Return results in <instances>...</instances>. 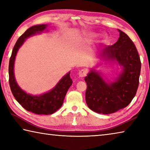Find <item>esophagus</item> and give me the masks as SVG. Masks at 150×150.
I'll list each match as a JSON object with an SVG mask.
<instances>
[{
	"mask_svg": "<svg viewBox=\"0 0 150 150\" xmlns=\"http://www.w3.org/2000/svg\"><path fill=\"white\" fill-rule=\"evenodd\" d=\"M87 70L85 69L80 70L79 72V77H85V76L87 75Z\"/></svg>",
	"mask_w": 150,
	"mask_h": 150,
	"instance_id": "esophagus-1",
	"label": "esophagus"
}]
</instances>
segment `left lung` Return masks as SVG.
<instances>
[{
  "mask_svg": "<svg viewBox=\"0 0 150 150\" xmlns=\"http://www.w3.org/2000/svg\"><path fill=\"white\" fill-rule=\"evenodd\" d=\"M115 44L103 50L104 56L115 59L123 67L116 82L108 85L97 72L91 70L85 81L87 88L85 100L91 110L108 115L126 107L135 96L139 85L141 62L134 42L121 30Z\"/></svg>",
  "mask_w": 150,
  "mask_h": 150,
  "instance_id": "1",
  "label": "left lung"
}]
</instances>
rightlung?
Segmentation results:
<instances>
[{"label":"right lung","instance_id":"right-lung-1","mask_svg":"<svg viewBox=\"0 0 150 150\" xmlns=\"http://www.w3.org/2000/svg\"><path fill=\"white\" fill-rule=\"evenodd\" d=\"M45 28L46 25L44 24L32 26L19 38L14 45L10 58L8 73L12 93L20 105L26 110L36 115H48L54 113L62 106L66 93L72 85L70 73L63 77L52 91L40 96L30 95L22 91L17 85L14 75V60L19 47L23 44L25 39L36 33L42 32Z\"/></svg>","mask_w":150,"mask_h":150}]
</instances>
